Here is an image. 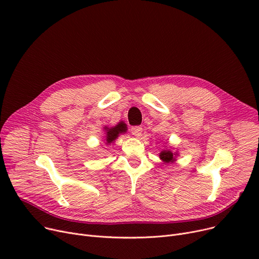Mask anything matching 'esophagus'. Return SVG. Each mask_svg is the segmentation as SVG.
<instances>
[{
	"instance_id": "34e87169",
	"label": "esophagus",
	"mask_w": 259,
	"mask_h": 259,
	"mask_svg": "<svg viewBox=\"0 0 259 259\" xmlns=\"http://www.w3.org/2000/svg\"><path fill=\"white\" fill-rule=\"evenodd\" d=\"M142 132H143V128L140 127V126H135V127L131 128V133L134 135V137H137V138L141 137Z\"/></svg>"
}]
</instances>
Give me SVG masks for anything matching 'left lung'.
<instances>
[{
	"mask_svg": "<svg viewBox=\"0 0 259 259\" xmlns=\"http://www.w3.org/2000/svg\"><path fill=\"white\" fill-rule=\"evenodd\" d=\"M179 156L178 152H173L170 149H164L160 153H159V158L164 162V165L166 164H172L176 160V157Z\"/></svg>",
	"mask_w": 259,
	"mask_h": 259,
	"instance_id": "left-lung-1",
	"label": "left lung"
}]
</instances>
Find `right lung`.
Here are the masks:
<instances>
[{
  "label": "right lung",
  "instance_id": "add662e5",
  "mask_svg": "<svg viewBox=\"0 0 259 259\" xmlns=\"http://www.w3.org/2000/svg\"><path fill=\"white\" fill-rule=\"evenodd\" d=\"M103 130L105 131V142H106L105 144L106 145L113 144L120 134L127 132V128H126V125L124 124V121H119L117 125H115L113 127L105 126Z\"/></svg>",
  "mask_w": 259,
  "mask_h": 259
}]
</instances>
